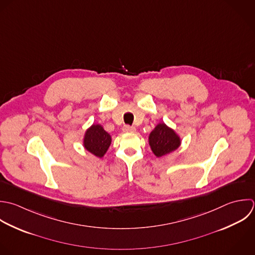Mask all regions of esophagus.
<instances>
[{"instance_id": "esophagus-1", "label": "esophagus", "mask_w": 255, "mask_h": 255, "mask_svg": "<svg viewBox=\"0 0 255 255\" xmlns=\"http://www.w3.org/2000/svg\"><path fill=\"white\" fill-rule=\"evenodd\" d=\"M122 130H123V132H135L136 128L133 126H130V125H124Z\"/></svg>"}]
</instances>
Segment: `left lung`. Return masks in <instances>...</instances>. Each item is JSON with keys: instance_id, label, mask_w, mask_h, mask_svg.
<instances>
[{"instance_id": "left-lung-1", "label": "left lung", "mask_w": 255, "mask_h": 255, "mask_svg": "<svg viewBox=\"0 0 255 255\" xmlns=\"http://www.w3.org/2000/svg\"><path fill=\"white\" fill-rule=\"evenodd\" d=\"M149 143L157 157H163L180 146V138L164 123L158 124L149 136Z\"/></svg>"}]
</instances>
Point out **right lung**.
Segmentation results:
<instances>
[{
  "instance_id": "add662e5",
  "label": "right lung",
  "mask_w": 255,
  "mask_h": 255,
  "mask_svg": "<svg viewBox=\"0 0 255 255\" xmlns=\"http://www.w3.org/2000/svg\"><path fill=\"white\" fill-rule=\"evenodd\" d=\"M111 144L110 135L101 125H92L85 134L84 147L93 155L101 158Z\"/></svg>"
}]
</instances>
